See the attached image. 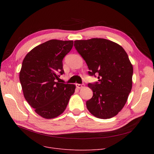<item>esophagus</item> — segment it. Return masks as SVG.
I'll list each match as a JSON object with an SVG mask.
<instances>
[{
	"instance_id": "obj_1",
	"label": "esophagus",
	"mask_w": 154,
	"mask_h": 154,
	"mask_svg": "<svg viewBox=\"0 0 154 154\" xmlns=\"http://www.w3.org/2000/svg\"><path fill=\"white\" fill-rule=\"evenodd\" d=\"M75 85H76V87H77L78 88H82V87H84L85 86V85H84V84H75Z\"/></svg>"
}]
</instances>
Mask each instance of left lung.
<instances>
[{
  "label": "left lung",
  "mask_w": 154,
  "mask_h": 154,
  "mask_svg": "<svg viewBox=\"0 0 154 154\" xmlns=\"http://www.w3.org/2000/svg\"><path fill=\"white\" fill-rule=\"evenodd\" d=\"M74 46L85 61L91 76L98 82L88 84L93 91L86 106L95 117L106 119L122 109L132 87L133 67L124 48L105 38L74 41Z\"/></svg>",
  "instance_id": "1"
}]
</instances>
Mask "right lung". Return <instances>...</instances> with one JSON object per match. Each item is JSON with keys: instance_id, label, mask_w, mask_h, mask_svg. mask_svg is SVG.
Here are the masks:
<instances>
[{"instance_id": "1", "label": "right lung", "mask_w": 154, "mask_h": 154, "mask_svg": "<svg viewBox=\"0 0 154 154\" xmlns=\"http://www.w3.org/2000/svg\"><path fill=\"white\" fill-rule=\"evenodd\" d=\"M72 40H50L25 57L19 74L23 96L38 115L58 117L66 110L75 85L56 82L62 75V60L72 49Z\"/></svg>"}]
</instances>
